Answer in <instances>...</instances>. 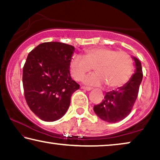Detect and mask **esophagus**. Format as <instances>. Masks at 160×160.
Masks as SVG:
<instances>
[{
    "mask_svg": "<svg viewBox=\"0 0 160 160\" xmlns=\"http://www.w3.org/2000/svg\"><path fill=\"white\" fill-rule=\"evenodd\" d=\"M82 89H85V90L87 91H90L92 89L91 87H82Z\"/></svg>",
    "mask_w": 160,
    "mask_h": 160,
    "instance_id": "esophagus-1",
    "label": "esophagus"
}]
</instances>
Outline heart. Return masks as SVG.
<instances>
[{"instance_id": "b5f03b06", "label": "heart", "mask_w": 160, "mask_h": 160, "mask_svg": "<svg viewBox=\"0 0 160 160\" xmlns=\"http://www.w3.org/2000/svg\"><path fill=\"white\" fill-rule=\"evenodd\" d=\"M92 68L96 73L85 79L86 84L100 86L105 83L108 88L117 89L124 86L130 79L133 60L125 52L97 47L86 49L83 58L75 56L70 61V72L76 81L82 80Z\"/></svg>"}]
</instances>
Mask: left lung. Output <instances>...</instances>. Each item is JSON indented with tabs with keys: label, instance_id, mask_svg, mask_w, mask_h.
Here are the masks:
<instances>
[{
	"label": "left lung",
	"instance_id": "left-lung-1",
	"mask_svg": "<svg viewBox=\"0 0 160 160\" xmlns=\"http://www.w3.org/2000/svg\"><path fill=\"white\" fill-rule=\"evenodd\" d=\"M133 59L136 71L130 81L117 90L106 92L104 100L94 106L95 113L104 121L111 123L119 122L128 117L132 111L143 79L141 63L137 58Z\"/></svg>",
	"mask_w": 160,
	"mask_h": 160
}]
</instances>
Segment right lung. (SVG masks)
I'll return each instance as SVG.
<instances>
[{
    "instance_id": "right-lung-1",
    "label": "right lung",
    "mask_w": 160,
    "mask_h": 160,
    "mask_svg": "<svg viewBox=\"0 0 160 160\" xmlns=\"http://www.w3.org/2000/svg\"><path fill=\"white\" fill-rule=\"evenodd\" d=\"M73 51L66 43L45 42L28 54L22 71L24 95L30 110L43 121L60 119L79 89L70 75Z\"/></svg>"
}]
</instances>
